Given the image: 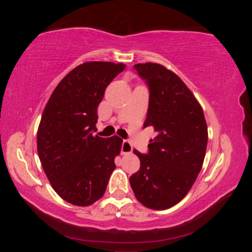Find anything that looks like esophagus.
Returning <instances> with one entry per match:
<instances>
[{
    "mask_svg": "<svg viewBox=\"0 0 252 252\" xmlns=\"http://www.w3.org/2000/svg\"><path fill=\"white\" fill-rule=\"evenodd\" d=\"M133 148H132V144L127 141V140H125L122 142V147H121V153L122 155H126V153H131Z\"/></svg>",
    "mask_w": 252,
    "mask_h": 252,
    "instance_id": "obj_1",
    "label": "esophagus"
}]
</instances>
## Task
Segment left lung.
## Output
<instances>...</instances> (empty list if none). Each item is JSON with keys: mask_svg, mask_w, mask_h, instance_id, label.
I'll return each instance as SVG.
<instances>
[{"mask_svg": "<svg viewBox=\"0 0 252 252\" xmlns=\"http://www.w3.org/2000/svg\"><path fill=\"white\" fill-rule=\"evenodd\" d=\"M150 91L143 126L157 136L140 159V170L130 177L135 198L144 207L164 210L180 202L202 168L208 143L203 110L185 82L158 63L133 66Z\"/></svg>", "mask_w": 252, "mask_h": 252, "instance_id": "left-lung-1", "label": "left lung"}]
</instances>
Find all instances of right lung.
Here are the masks:
<instances>
[{"instance_id": "add662e5", "label": "right lung", "mask_w": 252, "mask_h": 252, "mask_svg": "<svg viewBox=\"0 0 252 252\" xmlns=\"http://www.w3.org/2000/svg\"><path fill=\"white\" fill-rule=\"evenodd\" d=\"M123 63L85 62L69 72L46 103L37 153L51 186L66 202L88 207L103 197L122 139L93 135L97 105Z\"/></svg>"}]
</instances>
